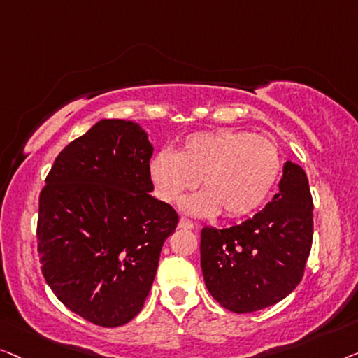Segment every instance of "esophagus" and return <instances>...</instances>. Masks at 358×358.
I'll return each mask as SVG.
<instances>
[{"label": "esophagus", "instance_id": "esophagus-1", "mask_svg": "<svg viewBox=\"0 0 358 358\" xmlns=\"http://www.w3.org/2000/svg\"><path fill=\"white\" fill-rule=\"evenodd\" d=\"M178 227L180 229H194V224L191 222V220H188V219L181 217L180 222H178Z\"/></svg>", "mask_w": 358, "mask_h": 358}]
</instances>
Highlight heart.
Segmentation results:
<instances>
[{
    "mask_svg": "<svg viewBox=\"0 0 358 358\" xmlns=\"http://www.w3.org/2000/svg\"><path fill=\"white\" fill-rule=\"evenodd\" d=\"M282 170L273 141L245 131H199L186 136L178 152L160 150L150 159L149 177L155 194L175 203L196 185L203 191L181 204L196 217H225L253 213L268 198Z\"/></svg>",
    "mask_w": 358,
    "mask_h": 358,
    "instance_id": "obj_1",
    "label": "heart"
}]
</instances>
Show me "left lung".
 I'll list each match as a JSON object with an SVG mask.
<instances>
[{"label": "left lung", "mask_w": 358, "mask_h": 358, "mask_svg": "<svg viewBox=\"0 0 358 358\" xmlns=\"http://www.w3.org/2000/svg\"><path fill=\"white\" fill-rule=\"evenodd\" d=\"M313 241V199L305 170L284 164L279 193L251 219L201 230V269L210 295L234 313L285 299L303 278Z\"/></svg>", "instance_id": "left-lung-1"}]
</instances>
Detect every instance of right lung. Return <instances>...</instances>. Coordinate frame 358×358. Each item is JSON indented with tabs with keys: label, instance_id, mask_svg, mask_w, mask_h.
I'll list each match as a JSON object with an SVG mask.
<instances>
[{
	"label": "right lung",
	"instance_id": "1",
	"mask_svg": "<svg viewBox=\"0 0 358 358\" xmlns=\"http://www.w3.org/2000/svg\"><path fill=\"white\" fill-rule=\"evenodd\" d=\"M152 150L141 124L100 120L59 152L40 193L43 278L66 308L103 328L143 310L178 224L150 196Z\"/></svg>",
	"mask_w": 358,
	"mask_h": 358
}]
</instances>
